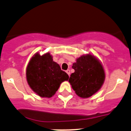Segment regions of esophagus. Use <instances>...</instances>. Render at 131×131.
Segmentation results:
<instances>
[{"instance_id": "esophagus-1", "label": "esophagus", "mask_w": 131, "mask_h": 131, "mask_svg": "<svg viewBox=\"0 0 131 131\" xmlns=\"http://www.w3.org/2000/svg\"><path fill=\"white\" fill-rule=\"evenodd\" d=\"M67 73H68V75H70V70H69V69H68V70H66V71Z\"/></svg>"}]
</instances>
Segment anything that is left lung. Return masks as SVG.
<instances>
[{
  "mask_svg": "<svg viewBox=\"0 0 131 131\" xmlns=\"http://www.w3.org/2000/svg\"><path fill=\"white\" fill-rule=\"evenodd\" d=\"M72 68L69 82L80 97L88 98L101 89L105 79V73L100 61L93 55L88 54L77 58Z\"/></svg>",
  "mask_w": 131,
  "mask_h": 131,
  "instance_id": "left-lung-1",
  "label": "left lung"
}]
</instances>
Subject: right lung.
Wrapping results in <instances>:
<instances>
[{"label":"right lung","mask_w":131,"mask_h":131,"mask_svg":"<svg viewBox=\"0 0 131 131\" xmlns=\"http://www.w3.org/2000/svg\"><path fill=\"white\" fill-rule=\"evenodd\" d=\"M26 80L33 92L41 97L50 98L55 94L61 83L69 76L54 62L49 52L40 55L36 52L26 67Z\"/></svg>","instance_id":"obj_1"}]
</instances>
